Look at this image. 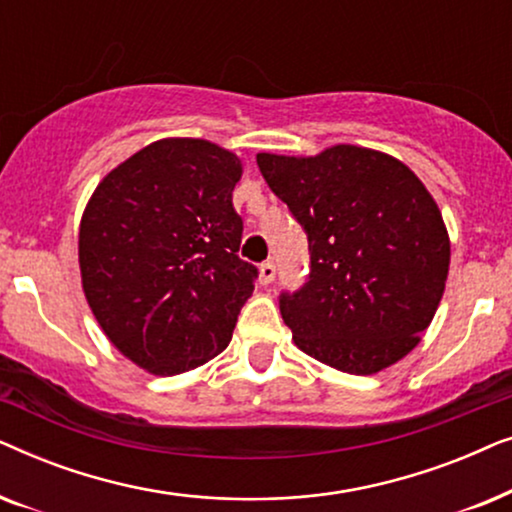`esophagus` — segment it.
Wrapping results in <instances>:
<instances>
[{
	"mask_svg": "<svg viewBox=\"0 0 512 512\" xmlns=\"http://www.w3.org/2000/svg\"><path fill=\"white\" fill-rule=\"evenodd\" d=\"M275 275H277V268L272 261H265L261 263V268H258V279H261V284H270L275 282Z\"/></svg>",
	"mask_w": 512,
	"mask_h": 512,
	"instance_id": "obj_1",
	"label": "esophagus"
}]
</instances>
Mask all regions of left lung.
<instances>
[{
  "label": "left lung",
  "mask_w": 512,
  "mask_h": 512,
  "mask_svg": "<svg viewBox=\"0 0 512 512\" xmlns=\"http://www.w3.org/2000/svg\"><path fill=\"white\" fill-rule=\"evenodd\" d=\"M256 163L310 242L305 286L279 296L293 342L342 373L394 366L445 291L450 237L436 200L408 165L363 146Z\"/></svg>",
  "instance_id": "1"
}]
</instances>
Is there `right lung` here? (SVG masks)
Masks as SVG:
<instances>
[{"mask_svg": "<svg viewBox=\"0 0 512 512\" xmlns=\"http://www.w3.org/2000/svg\"><path fill=\"white\" fill-rule=\"evenodd\" d=\"M242 160L193 137L158 139L114 167L79 228L81 284L118 352L153 375L219 356L254 291L237 256Z\"/></svg>", "mask_w": 512, "mask_h": 512, "instance_id": "right-lung-1", "label": "right lung"}]
</instances>
